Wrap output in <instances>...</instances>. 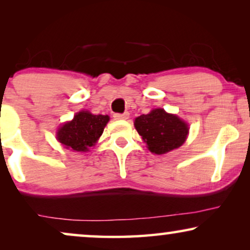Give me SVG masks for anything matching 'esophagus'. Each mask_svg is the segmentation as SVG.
I'll return each instance as SVG.
<instances>
[{"label": "esophagus", "mask_w": 250, "mask_h": 250, "mask_svg": "<svg viewBox=\"0 0 250 250\" xmlns=\"http://www.w3.org/2000/svg\"><path fill=\"white\" fill-rule=\"evenodd\" d=\"M128 116H129L128 112H124V114H115L114 118L115 119H123V121H124V119L128 118Z\"/></svg>", "instance_id": "esophagus-1"}]
</instances>
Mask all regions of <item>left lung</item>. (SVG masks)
<instances>
[{
    "label": "left lung",
    "mask_w": 250,
    "mask_h": 250,
    "mask_svg": "<svg viewBox=\"0 0 250 250\" xmlns=\"http://www.w3.org/2000/svg\"><path fill=\"white\" fill-rule=\"evenodd\" d=\"M134 126L152 153L164 155L180 148L186 142L189 125L176 115L162 108L135 118Z\"/></svg>",
    "instance_id": "1"
}]
</instances>
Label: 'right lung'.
I'll use <instances>...</instances> for the list:
<instances>
[{"mask_svg": "<svg viewBox=\"0 0 250 250\" xmlns=\"http://www.w3.org/2000/svg\"><path fill=\"white\" fill-rule=\"evenodd\" d=\"M109 122L108 115H93L90 111H80L74 119L64 123L57 132V140L66 149L85 152L100 138Z\"/></svg>", "mask_w": 250, "mask_h": 250, "instance_id": "add662e5", "label": "right lung"}]
</instances>
